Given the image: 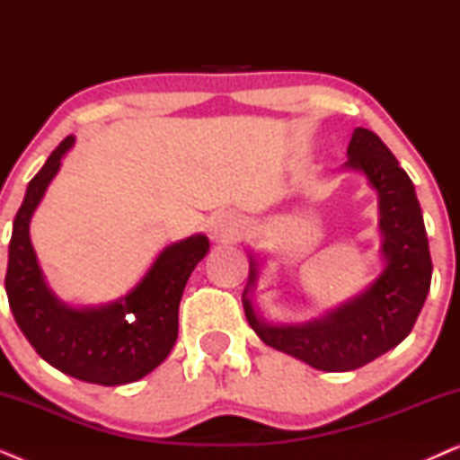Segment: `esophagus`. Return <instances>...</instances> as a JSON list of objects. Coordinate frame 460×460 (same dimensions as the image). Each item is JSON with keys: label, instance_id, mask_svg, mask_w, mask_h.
<instances>
[{"label": "esophagus", "instance_id": "esophagus-1", "mask_svg": "<svg viewBox=\"0 0 460 460\" xmlns=\"http://www.w3.org/2000/svg\"><path fill=\"white\" fill-rule=\"evenodd\" d=\"M243 222L234 211H217L209 219V232L216 241L228 243L241 234Z\"/></svg>", "mask_w": 460, "mask_h": 460}]
</instances>
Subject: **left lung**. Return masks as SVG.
Listing matches in <instances>:
<instances>
[{
	"label": "left lung",
	"mask_w": 460,
	"mask_h": 460,
	"mask_svg": "<svg viewBox=\"0 0 460 460\" xmlns=\"http://www.w3.org/2000/svg\"><path fill=\"white\" fill-rule=\"evenodd\" d=\"M343 169L362 173L379 197V276L354 297L299 324L268 323L257 312L260 268L253 253L243 291L244 316L263 343L326 373L360 368L404 341L429 293L433 270L412 180L381 137L356 128Z\"/></svg>",
	"instance_id": "8db88e82"
}]
</instances>
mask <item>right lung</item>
Wrapping results in <instances>:
<instances>
[{"mask_svg": "<svg viewBox=\"0 0 460 460\" xmlns=\"http://www.w3.org/2000/svg\"><path fill=\"white\" fill-rule=\"evenodd\" d=\"M75 146L65 137L29 181L12 224L5 293L22 335L60 373L96 385L134 383L159 367L178 339V310L209 238L192 234L167 244L137 285L111 304L68 305L49 288L31 243V219Z\"/></svg>", "mask_w": 460, "mask_h": 460, "instance_id": "add662e5", "label": "right lung"}]
</instances>
